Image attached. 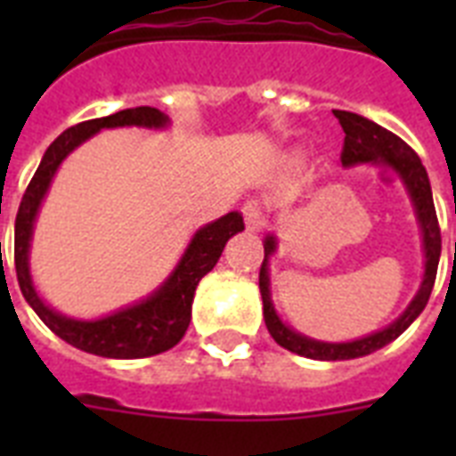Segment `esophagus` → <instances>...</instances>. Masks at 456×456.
Wrapping results in <instances>:
<instances>
[{
	"instance_id": "obj_1",
	"label": "esophagus",
	"mask_w": 456,
	"mask_h": 456,
	"mask_svg": "<svg viewBox=\"0 0 456 456\" xmlns=\"http://www.w3.org/2000/svg\"><path fill=\"white\" fill-rule=\"evenodd\" d=\"M243 220H246V227L257 232V229L265 224V206L263 200L250 199L243 203Z\"/></svg>"
}]
</instances>
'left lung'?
<instances>
[{"instance_id": "8db88e82", "label": "left lung", "mask_w": 456, "mask_h": 456, "mask_svg": "<svg viewBox=\"0 0 456 456\" xmlns=\"http://www.w3.org/2000/svg\"><path fill=\"white\" fill-rule=\"evenodd\" d=\"M333 116L338 118L340 127L346 132V142H343V153H340V163L350 167L357 163H386L400 175V179L410 191V199L414 203V213H417L419 227H421V239H424V281L419 286L417 296L407 305V310L400 317L388 324L386 329L376 333H369L364 338L350 340V343H324V340L307 338L303 333L293 331L291 326H286L279 319L274 303H272L270 293V257L277 250V239L267 236L265 239V260L260 267V293H263V314L267 331L272 338L277 340L279 346L291 350L296 354L310 357V360H354V357H364L383 346H388L390 340H395L414 319L424 312L426 303L431 298L433 284H436V274H438L440 263V227L436 206H433L431 182L426 175V167L421 165L419 156L411 151L410 146L404 144L403 139L388 132L381 125L371 123L367 118L350 113V110H333Z\"/></svg>"}]
</instances>
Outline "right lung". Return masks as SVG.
Returning <instances> with one entry per match:
<instances>
[{
  "label": "right lung",
  "mask_w": 456,
  "mask_h": 456,
  "mask_svg": "<svg viewBox=\"0 0 456 456\" xmlns=\"http://www.w3.org/2000/svg\"><path fill=\"white\" fill-rule=\"evenodd\" d=\"M165 127L167 116L151 106H137V109L118 110L113 116L96 118L87 123L68 127L63 134L53 139L52 146L42 156L35 177L25 189L20 208L16 215V239H13V260H16V277L23 298L37 312V317L52 329L59 338L70 343L77 350L99 354V357H113V360H139L151 354L165 353L182 340L191 322V303L196 286L208 272L213 270L220 260L222 250L234 234L243 232L241 213H227L220 220L210 222L193 234L191 243L186 246L184 256L172 270V274L163 281V286L153 291L149 298L113 312L102 319H73L52 310L45 300L39 298L32 286L30 265V241L35 217L42 206L46 189L52 184L59 165L66 160L70 151H75L82 142L94 137L99 130L109 127Z\"/></svg>",
  "instance_id": "add662e5"
}]
</instances>
